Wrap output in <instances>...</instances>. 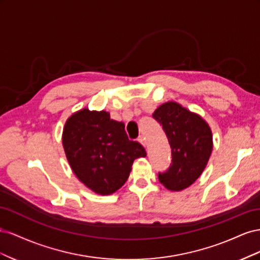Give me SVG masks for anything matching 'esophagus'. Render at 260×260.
Masks as SVG:
<instances>
[{
    "label": "esophagus",
    "instance_id": "obj_1",
    "mask_svg": "<svg viewBox=\"0 0 260 260\" xmlns=\"http://www.w3.org/2000/svg\"><path fill=\"white\" fill-rule=\"evenodd\" d=\"M138 141H139V142H140L141 144H142V145L145 147V138H144L143 136L139 137V138H138Z\"/></svg>",
    "mask_w": 260,
    "mask_h": 260
}]
</instances>
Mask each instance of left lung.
Here are the masks:
<instances>
[{
  "label": "left lung",
  "instance_id": "8db88e82",
  "mask_svg": "<svg viewBox=\"0 0 260 260\" xmlns=\"http://www.w3.org/2000/svg\"><path fill=\"white\" fill-rule=\"evenodd\" d=\"M166 133L171 148L169 168L158 172L159 182L170 191H181L193 184L205 169L212 151L209 125L186 108L168 102L153 114Z\"/></svg>",
  "mask_w": 260,
  "mask_h": 260
}]
</instances>
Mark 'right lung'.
Returning a JSON list of instances; mask_svg holds the SVG:
<instances>
[{"label":"right lung","mask_w":260,"mask_h":260,"mask_svg":"<svg viewBox=\"0 0 260 260\" xmlns=\"http://www.w3.org/2000/svg\"><path fill=\"white\" fill-rule=\"evenodd\" d=\"M62 146L77 178L101 195L120 188L129 178L133 160L146 156L142 145L129 140L123 122L111 119L104 111L88 108L68 118Z\"/></svg>","instance_id":"right-lung-1"}]
</instances>
